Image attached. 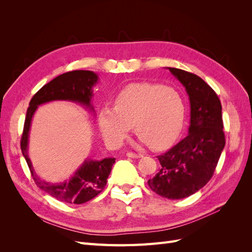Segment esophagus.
Segmentation results:
<instances>
[{"label": "esophagus", "mask_w": 252, "mask_h": 252, "mask_svg": "<svg viewBox=\"0 0 252 252\" xmlns=\"http://www.w3.org/2000/svg\"><path fill=\"white\" fill-rule=\"evenodd\" d=\"M126 156L128 158H140L143 157V155L141 154H134V152H127Z\"/></svg>", "instance_id": "esophagus-1"}]
</instances>
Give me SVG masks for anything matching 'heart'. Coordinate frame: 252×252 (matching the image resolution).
<instances>
[{"label":"heart","instance_id":"obj_1","mask_svg":"<svg viewBox=\"0 0 252 252\" xmlns=\"http://www.w3.org/2000/svg\"><path fill=\"white\" fill-rule=\"evenodd\" d=\"M185 112L184 98L177 89L136 83L120 91L114 107L104 106L100 109L97 124L105 141L113 147L123 144L134 125L142 143L163 149L178 138Z\"/></svg>","mask_w":252,"mask_h":252}]
</instances>
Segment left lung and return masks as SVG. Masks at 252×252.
<instances>
[{
  "instance_id": "left-lung-1",
  "label": "left lung",
  "mask_w": 252,
  "mask_h": 252,
  "mask_svg": "<svg viewBox=\"0 0 252 252\" xmlns=\"http://www.w3.org/2000/svg\"><path fill=\"white\" fill-rule=\"evenodd\" d=\"M184 86L190 103L188 134L158 156L161 164L149 187L166 199L181 200L199 191L211 179L225 147L222 105L203 79L178 68L167 67Z\"/></svg>"
}]
</instances>
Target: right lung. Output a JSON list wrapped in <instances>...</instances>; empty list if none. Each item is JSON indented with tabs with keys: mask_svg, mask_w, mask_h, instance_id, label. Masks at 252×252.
<instances>
[{
	"mask_svg": "<svg viewBox=\"0 0 252 252\" xmlns=\"http://www.w3.org/2000/svg\"><path fill=\"white\" fill-rule=\"evenodd\" d=\"M98 82L97 74L90 70H73L59 75L44 85L32 96L27 109L24 131L21 140V149L36 186L58 201L67 204H83L93 200L107 184L114 158H106L100 161L86 158L68 181L49 183L42 180L33 169L28 155L29 132L32 118L39 106L53 101H67L81 104L95 114L91 104L94 87Z\"/></svg>",
	"mask_w": 252,
	"mask_h": 252,
	"instance_id": "add662e5",
	"label": "right lung"
}]
</instances>
